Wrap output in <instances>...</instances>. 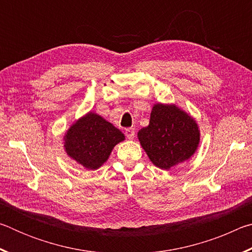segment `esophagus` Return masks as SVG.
<instances>
[{
	"label": "esophagus",
	"mask_w": 252,
	"mask_h": 252,
	"mask_svg": "<svg viewBox=\"0 0 252 252\" xmlns=\"http://www.w3.org/2000/svg\"><path fill=\"white\" fill-rule=\"evenodd\" d=\"M126 135L129 140H133V138H134V129H133V127H127V129H126Z\"/></svg>",
	"instance_id": "34e87169"
}]
</instances>
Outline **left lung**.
Here are the masks:
<instances>
[{
	"label": "left lung",
	"mask_w": 252,
	"mask_h": 252,
	"mask_svg": "<svg viewBox=\"0 0 252 252\" xmlns=\"http://www.w3.org/2000/svg\"><path fill=\"white\" fill-rule=\"evenodd\" d=\"M139 141L156 167L169 170L193 156L200 130L193 118L176 104L153 105L148 126L138 132Z\"/></svg>",
	"instance_id": "1"
}]
</instances>
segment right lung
<instances>
[{
  "mask_svg": "<svg viewBox=\"0 0 252 252\" xmlns=\"http://www.w3.org/2000/svg\"><path fill=\"white\" fill-rule=\"evenodd\" d=\"M63 140L71 159L85 169L96 170L109 159L113 148L125 140V134L99 114L89 112L70 126Z\"/></svg>",
  "mask_w": 252,
  "mask_h": 252,
  "instance_id": "right-lung-1",
  "label": "right lung"
}]
</instances>
